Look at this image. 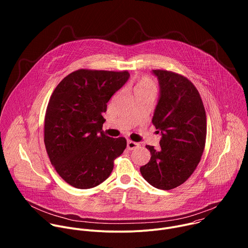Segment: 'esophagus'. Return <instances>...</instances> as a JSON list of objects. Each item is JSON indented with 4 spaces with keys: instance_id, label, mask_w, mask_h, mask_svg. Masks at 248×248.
<instances>
[{
    "instance_id": "34e87169",
    "label": "esophagus",
    "mask_w": 248,
    "mask_h": 248,
    "mask_svg": "<svg viewBox=\"0 0 248 248\" xmlns=\"http://www.w3.org/2000/svg\"><path fill=\"white\" fill-rule=\"evenodd\" d=\"M139 146L138 143L134 142V141H131V140H127V144H126V147L128 150H133L135 148H137Z\"/></svg>"
}]
</instances>
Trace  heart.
Returning a JSON list of instances; mask_svg holds the SVG:
<instances>
[{
    "label": "heart",
    "instance_id": "obj_1",
    "mask_svg": "<svg viewBox=\"0 0 248 248\" xmlns=\"http://www.w3.org/2000/svg\"><path fill=\"white\" fill-rule=\"evenodd\" d=\"M132 89L134 94L141 93V92H149V91L155 92V84L149 77L143 76L135 80V82L133 83Z\"/></svg>",
    "mask_w": 248,
    "mask_h": 248
}]
</instances>
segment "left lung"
<instances>
[{
    "label": "left lung",
    "mask_w": 248,
    "mask_h": 248,
    "mask_svg": "<svg viewBox=\"0 0 248 248\" xmlns=\"http://www.w3.org/2000/svg\"><path fill=\"white\" fill-rule=\"evenodd\" d=\"M153 73L161 94L152 124L162 138L158 150L146 145L151 158L140 172L154 187L170 190L186 182L201 160L207 134L206 113L189 79L166 69Z\"/></svg>",
    "instance_id": "left-lung-1"
}]
</instances>
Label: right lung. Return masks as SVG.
Returning a JSON list of instances; mask_svg holds the SVG:
<instances>
[{
  "instance_id": "right-lung-1",
  "label": "right lung",
  "mask_w": 248,
  "mask_h": 248,
  "mask_svg": "<svg viewBox=\"0 0 248 248\" xmlns=\"http://www.w3.org/2000/svg\"><path fill=\"white\" fill-rule=\"evenodd\" d=\"M127 70L80 68L53 91L45 114L44 143L61 178L74 187L97 186L109 178L126 147L124 137L102 129L107 103L128 79Z\"/></svg>"
}]
</instances>
